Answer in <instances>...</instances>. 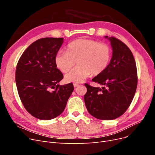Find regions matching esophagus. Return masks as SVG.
<instances>
[{"label": "esophagus", "instance_id": "34e87169", "mask_svg": "<svg viewBox=\"0 0 155 155\" xmlns=\"http://www.w3.org/2000/svg\"><path fill=\"white\" fill-rule=\"evenodd\" d=\"M78 85H79V84H78V83H74V87H77Z\"/></svg>", "mask_w": 155, "mask_h": 155}]
</instances>
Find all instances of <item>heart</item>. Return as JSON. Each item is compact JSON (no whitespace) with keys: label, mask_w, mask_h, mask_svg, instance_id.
Instances as JSON below:
<instances>
[{"label":"heart","mask_w":155,"mask_h":155,"mask_svg":"<svg viewBox=\"0 0 155 155\" xmlns=\"http://www.w3.org/2000/svg\"><path fill=\"white\" fill-rule=\"evenodd\" d=\"M111 55V48L107 44L92 39H79L68 45L67 51H58L55 63L61 72L66 73L76 61L78 66L67 74L64 79L69 83H81L91 74L98 75L104 72Z\"/></svg>","instance_id":"obj_1"}]
</instances>
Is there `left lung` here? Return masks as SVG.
<instances>
[{
	"mask_svg": "<svg viewBox=\"0 0 155 155\" xmlns=\"http://www.w3.org/2000/svg\"><path fill=\"white\" fill-rule=\"evenodd\" d=\"M105 37L112 48L110 62L104 72L92 79L101 88L85 84L87 91L84 101L92 116L110 120L118 118L128 109L137 90L138 76L134 56L128 46L116 37Z\"/></svg>",
	"mask_w": 155,
	"mask_h": 155,
	"instance_id": "obj_1",
	"label": "left lung"
}]
</instances>
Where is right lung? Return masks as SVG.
Here are the masks:
<instances>
[{
	"instance_id": "add662e5",
	"label": "right lung",
	"mask_w": 155,
	"mask_h": 155,
	"mask_svg": "<svg viewBox=\"0 0 155 155\" xmlns=\"http://www.w3.org/2000/svg\"><path fill=\"white\" fill-rule=\"evenodd\" d=\"M63 39L37 40L25 50L17 64L15 81L20 99L26 110L39 120H50L61 114L74 91L71 83L58 84L63 75L56 67L55 57Z\"/></svg>"
}]
</instances>
